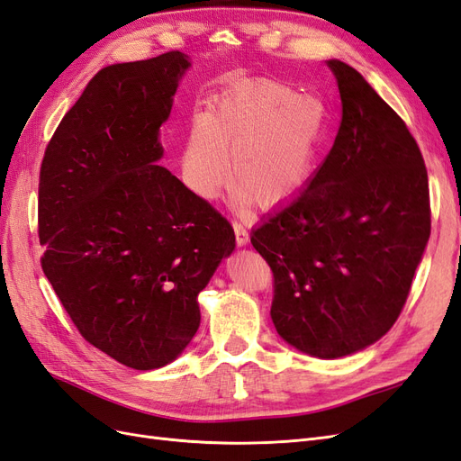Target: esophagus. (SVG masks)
<instances>
[{
	"label": "esophagus",
	"mask_w": 461,
	"mask_h": 461,
	"mask_svg": "<svg viewBox=\"0 0 461 461\" xmlns=\"http://www.w3.org/2000/svg\"><path fill=\"white\" fill-rule=\"evenodd\" d=\"M232 227H234V234H236V244L246 246L249 242V234H248L246 227H244V222L239 221V219H234L232 221Z\"/></svg>",
	"instance_id": "34e87169"
}]
</instances>
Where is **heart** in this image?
<instances>
[{"label":"heart","instance_id":"obj_1","mask_svg":"<svg viewBox=\"0 0 461 461\" xmlns=\"http://www.w3.org/2000/svg\"><path fill=\"white\" fill-rule=\"evenodd\" d=\"M325 109L313 95L271 80L242 86L209 104L183 148V176L202 198L230 178L249 200L271 205L296 190L310 171Z\"/></svg>","mask_w":461,"mask_h":461}]
</instances>
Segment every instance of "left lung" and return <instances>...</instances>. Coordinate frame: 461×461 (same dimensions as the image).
I'll use <instances>...</instances> for the list:
<instances>
[{
  "instance_id": "left-lung-1",
  "label": "left lung",
  "mask_w": 461,
  "mask_h": 461,
  "mask_svg": "<svg viewBox=\"0 0 461 461\" xmlns=\"http://www.w3.org/2000/svg\"><path fill=\"white\" fill-rule=\"evenodd\" d=\"M327 65L342 100L334 146L252 244L273 271L276 332L332 359L364 350L396 323L430 234V200L406 122L356 68Z\"/></svg>"
}]
</instances>
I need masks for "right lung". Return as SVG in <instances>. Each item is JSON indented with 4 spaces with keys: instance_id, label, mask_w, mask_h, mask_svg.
Masks as SVG:
<instances>
[{
    "instance_id": "1",
    "label": "right lung",
    "mask_w": 461,
    "mask_h": 461,
    "mask_svg": "<svg viewBox=\"0 0 461 461\" xmlns=\"http://www.w3.org/2000/svg\"><path fill=\"white\" fill-rule=\"evenodd\" d=\"M183 51L102 68L55 129L40 167V258L82 339L132 369H158L200 327L198 294L234 230L156 161Z\"/></svg>"
}]
</instances>
